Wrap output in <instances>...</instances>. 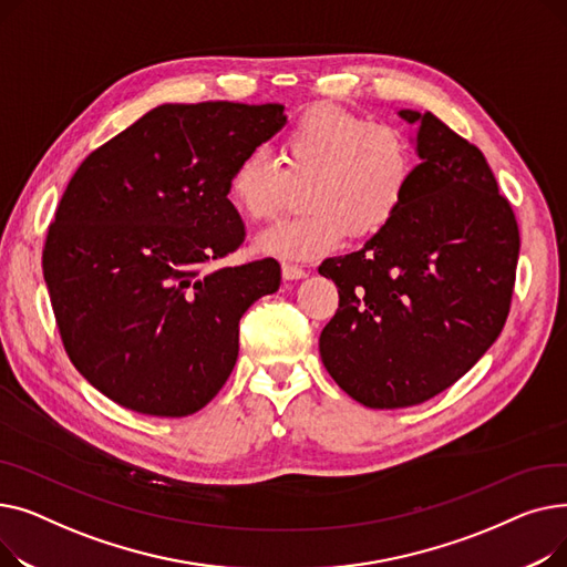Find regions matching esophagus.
<instances>
[{"label": "esophagus", "mask_w": 567, "mask_h": 567, "mask_svg": "<svg viewBox=\"0 0 567 567\" xmlns=\"http://www.w3.org/2000/svg\"><path fill=\"white\" fill-rule=\"evenodd\" d=\"M306 276H308V271L303 266L291 264V261H282V278L285 280H301Z\"/></svg>", "instance_id": "obj_1"}]
</instances>
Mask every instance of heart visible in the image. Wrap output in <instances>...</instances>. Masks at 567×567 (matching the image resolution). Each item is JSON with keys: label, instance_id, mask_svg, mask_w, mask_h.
<instances>
[{"label": "heart", "instance_id": "b5f03b06", "mask_svg": "<svg viewBox=\"0 0 567 567\" xmlns=\"http://www.w3.org/2000/svg\"><path fill=\"white\" fill-rule=\"evenodd\" d=\"M278 158L255 148L229 176V199L252 223L274 220L293 186H306V212L257 238V248L276 257L312 259L336 250L347 236L365 241L381 234L402 212L415 176L404 133L338 103H315L296 116Z\"/></svg>", "mask_w": 567, "mask_h": 567}]
</instances>
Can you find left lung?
<instances>
[{
	"label": "left lung",
	"instance_id": "8db88e82",
	"mask_svg": "<svg viewBox=\"0 0 567 567\" xmlns=\"http://www.w3.org/2000/svg\"><path fill=\"white\" fill-rule=\"evenodd\" d=\"M400 116L421 156L402 212L319 266L340 293L319 336L323 368L370 409L421 404L481 361L508 319L519 257L513 206L481 148L432 112Z\"/></svg>",
	"mask_w": 567,
	"mask_h": 567
}]
</instances>
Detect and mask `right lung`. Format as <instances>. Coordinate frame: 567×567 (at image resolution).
Returning a JSON list of instances; mask_svg holds the SVG:
<instances>
[{
    "label": "right lung",
    "instance_id": "right-lung-1",
    "mask_svg": "<svg viewBox=\"0 0 567 567\" xmlns=\"http://www.w3.org/2000/svg\"><path fill=\"white\" fill-rule=\"evenodd\" d=\"M285 122L280 103H167L75 169L43 276L71 363L112 402L182 419L225 385L238 321L280 287L274 257L214 266L246 241L229 176Z\"/></svg>",
    "mask_w": 567,
    "mask_h": 567
}]
</instances>
